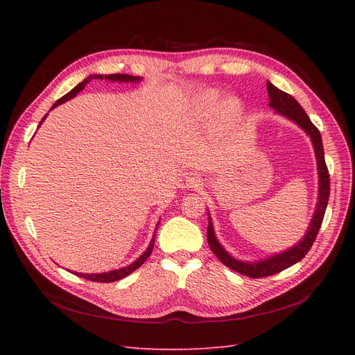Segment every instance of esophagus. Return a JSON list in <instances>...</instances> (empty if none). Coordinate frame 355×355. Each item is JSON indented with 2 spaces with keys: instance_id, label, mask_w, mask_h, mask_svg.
Returning <instances> with one entry per match:
<instances>
[{
  "instance_id": "esophagus-1",
  "label": "esophagus",
  "mask_w": 355,
  "mask_h": 355,
  "mask_svg": "<svg viewBox=\"0 0 355 355\" xmlns=\"http://www.w3.org/2000/svg\"><path fill=\"white\" fill-rule=\"evenodd\" d=\"M201 185V179L196 173H185L179 180V188L194 191Z\"/></svg>"
}]
</instances>
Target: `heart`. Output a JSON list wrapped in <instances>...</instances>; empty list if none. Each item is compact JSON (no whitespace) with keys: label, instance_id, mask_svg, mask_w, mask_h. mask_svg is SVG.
I'll list each match as a JSON object with an SVG mask.
<instances>
[{"label":"heart","instance_id":"b5f03b06","mask_svg":"<svg viewBox=\"0 0 355 355\" xmlns=\"http://www.w3.org/2000/svg\"><path fill=\"white\" fill-rule=\"evenodd\" d=\"M214 103H216V98H214V94H207L206 99H204V106H206V108H210V106H213ZM234 112H235V106L232 103L225 106V110H223L225 115H232Z\"/></svg>","mask_w":355,"mask_h":355}]
</instances>
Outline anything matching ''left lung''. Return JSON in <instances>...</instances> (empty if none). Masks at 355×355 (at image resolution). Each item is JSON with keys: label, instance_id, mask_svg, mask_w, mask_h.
<instances>
[{"label": "left lung", "instance_id": "obj_1", "mask_svg": "<svg viewBox=\"0 0 355 355\" xmlns=\"http://www.w3.org/2000/svg\"><path fill=\"white\" fill-rule=\"evenodd\" d=\"M266 89H268V96H270L271 108H274L275 112L290 118V120L295 121L297 125L302 127L304 130L309 135L311 141H313L317 163H318L320 187H318L317 209H315L314 218H313V220H311V225L305 234L304 240L297 243L290 250H286L280 254H275V256L270 257V259H265L262 262L249 263V262H241V261L234 259L232 256H230L227 253V250H223V247L219 244L216 237H214L213 225L209 218L207 243L210 245L211 252L216 254L218 259L225 266H228V268H231V270L237 271L243 275L250 277V278H263L268 275L278 274V272L287 270L288 266L295 265L300 259H304L305 254L309 252L311 247H313L317 234L321 228V223H323V218H324L327 201H329V196H330V176H329V170H327L326 161H324V149H323V142H321V135L318 132V128L313 124V121L309 120V116L306 115L302 106L297 103V101L293 98V96H290L286 92L277 89L275 85H272L270 81L266 83Z\"/></svg>", "mask_w": 355, "mask_h": 355}]
</instances>
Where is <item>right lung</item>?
Wrapping results in <instances>:
<instances>
[{
  "label": "right lung",
  "instance_id": "add662e5",
  "mask_svg": "<svg viewBox=\"0 0 355 355\" xmlns=\"http://www.w3.org/2000/svg\"><path fill=\"white\" fill-rule=\"evenodd\" d=\"M92 80H110V81H139L141 80V77H133V75H127V73H111V75H99V73H96V75H90V77H87L85 78L84 81H81L77 87H73L69 93H67L65 96H62V98L59 99V101H56V103L51 106V110L55 108V106H58V105H60V103H63V102H67L68 99H72L73 96H77V93L78 92H81L85 85H87ZM47 116V115H46ZM46 116H42V120H41V123L46 120ZM40 123V124H41ZM154 237H155V234H154ZM154 243H155V240L153 239L151 240V243H149V245H148V249H146V252L139 257V259H136L132 265H128V266H125V268H121V270H115V271H110V272H102V274H80V272H73L75 275H78V277H84L85 280H90V282H94V283H112V282H116V280H121V278H124V277H127L128 274H132L135 270H137L139 266H141L149 256H151V253H153V249H154Z\"/></svg>",
  "mask_w": 355,
  "mask_h": 355
}]
</instances>
